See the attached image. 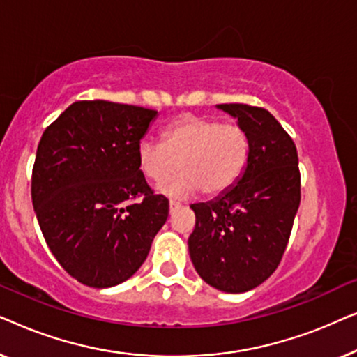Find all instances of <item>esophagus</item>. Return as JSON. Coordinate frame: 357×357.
<instances>
[{"label": "esophagus", "mask_w": 357, "mask_h": 357, "mask_svg": "<svg viewBox=\"0 0 357 357\" xmlns=\"http://www.w3.org/2000/svg\"><path fill=\"white\" fill-rule=\"evenodd\" d=\"M180 206H182V203H180V202H175V199H170V202H169L170 211H174V209H177V208H180Z\"/></svg>", "instance_id": "34e87169"}]
</instances>
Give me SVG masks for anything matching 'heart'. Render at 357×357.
Segmentation results:
<instances>
[{
	"instance_id": "heart-1",
	"label": "heart",
	"mask_w": 357,
	"mask_h": 357,
	"mask_svg": "<svg viewBox=\"0 0 357 357\" xmlns=\"http://www.w3.org/2000/svg\"><path fill=\"white\" fill-rule=\"evenodd\" d=\"M138 167L146 178L164 183L182 169L177 182L164 188L170 195L202 190L206 198L227 193L245 174L250 162V138L241 125L216 116L183 114L162 131V143L139 141Z\"/></svg>"
}]
</instances>
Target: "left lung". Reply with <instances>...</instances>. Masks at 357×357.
Segmentation results:
<instances>
[{"instance_id": "1", "label": "left lung", "mask_w": 357, "mask_h": 357, "mask_svg": "<svg viewBox=\"0 0 357 357\" xmlns=\"http://www.w3.org/2000/svg\"><path fill=\"white\" fill-rule=\"evenodd\" d=\"M218 107L247 131L250 162L232 190L190 206L197 224L188 250L203 281L237 294L260 286L280 265L301 203V172L294 141L270 112Z\"/></svg>"}]
</instances>
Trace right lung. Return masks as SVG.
Masks as SVG:
<instances>
[{"mask_svg":"<svg viewBox=\"0 0 357 357\" xmlns=\"http://www.w3.org/2000/svg\"><path fill=\"white\" fill-rule=\"evenodd\" d=\"M158 112L77 100L43 131L32 169V204L58 263L82 284L133 276L169 216L138 167L136 149Z\"/></svg>","mask_w":357,"mask_h":357,"instance_id":"right-lung-1","label":"right lung"}]
</instances>
